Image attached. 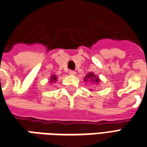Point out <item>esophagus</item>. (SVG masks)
I'll list each match as a JSON object with an SVG mask.
<instances>
[{
	"label": "esophagus",
	"instance_id": "obj_1",
	"mask_svg": "<svg viewBox=\"0 0 147 147\" xmlns=\"http://www.w3.org/2000/svg\"><path fill=\"white\" fill-rule=\"evenodd\" d=\"M69 74L71 76H74L76 74V72L74 71V70H69Z\"/></svg>",
	"mask_w": 147,
	"mask_h": 147
}]
</instances>
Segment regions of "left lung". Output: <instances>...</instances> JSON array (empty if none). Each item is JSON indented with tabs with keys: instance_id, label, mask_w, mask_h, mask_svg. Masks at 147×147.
Returning a JSON list of instances; mask_svg holds the SVG:
<instances>
[{
	"instance_id": "left-lung-1",
	"label": "left lung",
	"mask_w": 147,
	"mask_h": 147,
	"mask_svg": "<svg viewBox=\"0 0 147 147\" xmlns=\"http://www.w3.org/2000/svg\"><path fill=\"white\" fill-rule=\"evenodd\" d=\"M84 80H85V82H88V81H89V82H95V83H96V84H98L99 82H100L98 77H96V76L95 74H93L92 73H89L88 74H87V75L85 76V78Z\"/></svg>"
}]
</instances>
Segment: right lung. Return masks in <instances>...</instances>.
I'll list each match as a JSON object with an SVG mask.
<instances>
[{
    "label": "right lung",
    "mask_w": 147,
    "mask_h": 147,
    "mask_svg": "<svg viewBox=\"0 0 147 147\" xmlns=\"http://www.w3.org/2000/svg\"><path fill=\"white\" fill-rule=\"evenodd\" d=\"M51 82H57V77L56 76H54L52 75L51 77Z\"/></svg>",
    "instance_id": "add662e5"
}]
</instances>
